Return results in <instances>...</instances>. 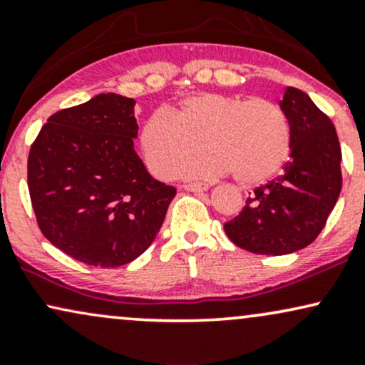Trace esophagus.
<instances>
[{"instance_id": "34e87169", "label": "esophagus", "mask_w": 365, "mask_h": 365, "mask_svg": "<svg viewBox=\"0 0 365 365\" xmlns=\"http://www.w3.org/2000/svg\"><path fill=\"white\" fill-rule=\"evenodd\" d=\"M183 188H185V190H188V192H204V190H207V185L206 183H185V185H183Z\"/></svg>"}]
</instances>
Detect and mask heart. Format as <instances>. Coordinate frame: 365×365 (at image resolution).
Segmentation results:
<instances>
[{
    "mask_svg": "<svg viewBox=\"0 0 365 365\" xmlns=\"http://www.w3.org/2000/svg\"><path fill=\"white\" fill-rule=\"evenodd\" d=\"M202 142L211 153L192 161L187 177L209 180L233 171L242 185H257L287 161L292 130L276 103L216 92L183 99L173 115L153 113L140 128L145 165L163 180L177 177Z\"/></svg>",
    "mask_w": 365,
    "mask_h": 365,
    "instance_id": "obj_1",
    "label": "heart"
}]
</instances>
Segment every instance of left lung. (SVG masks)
I'll use <instances>...</instances> for the list:
<instances>
[{
	"mask_svg": "<svg viewBox=\"0 0 365 365\" xmlns=\"http://www.w3.org/2000/svg\"><path fill=\"white\" fill-rule=\"evenodd\" d=\"M279 108L290 123L292 159L225 223L233 244L262 255L292 254L312 244L341 192V149L331 120L295 87H287Z\"/></svg>",
	"mask_w": 365,
	"mask_h": 365,
	"instance_id": "8db88e82",
	"label": "left lung"
}]
</instances>
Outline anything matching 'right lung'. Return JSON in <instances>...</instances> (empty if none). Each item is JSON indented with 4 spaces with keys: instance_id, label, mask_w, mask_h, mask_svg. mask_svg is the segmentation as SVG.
Returning a JSON list of instances; mask_svg holds the SVG:
<instances>
[{
    "instance_id": "right-lung-1",
    "label": "right lung",
    "mask_w": 365,
    "mask_h": 365,
    "mask_svg": "<svg viewBox=\"0 0 365 365\" xmlns=\"http://www.w3.org/2000/svg\"><path fill=\"white\" fill-rule=\"evenodd\" d=\"M135 101L99 94L54 113L31 145L27 183L37 225L89 266L137 259L156 238L177 188L154 180L133 149Z\"/></svg>"
}]
</instances>
